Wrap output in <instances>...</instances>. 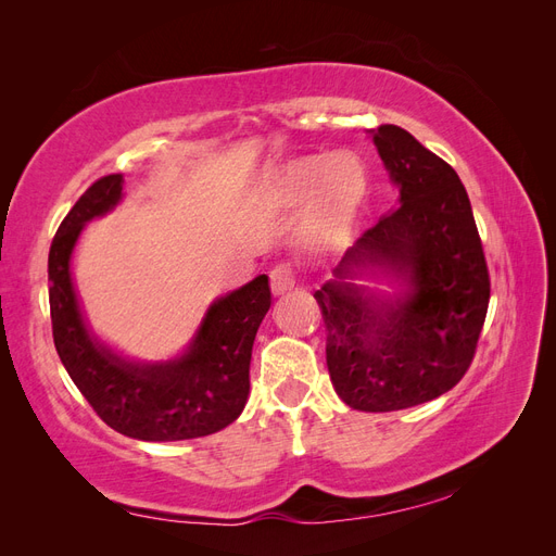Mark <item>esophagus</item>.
Wrapping results in <instances>:
<instances>
[{
    "mask_svg": "<svg viewBox=\"0 0 556 556\" xmlns=\"http://www.w3.org/2000/svg\"><path fill=\"white\" fill-rule=\"evenodd\" d=\"M268 278H271L274 294H285V292L294 288V274H292V268L288 264L274 266L271 274H268Z\"/></svg>",
    "mask_w": 556,
    "mask_h": 556,
    "instance_id": "1",
    "label": "esophagus"
}]
</instances>
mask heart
<instances>
[{"label":"heart","instance_id":"1","mask_svg":"<svg viewBox=\"0 0 556 556\" xmlns=\"http://www.w3.org/2000/svg\"><path fill=\"white\" fill-rule=\"evenodd\" d=\"M268 192L282 211L308 206L299 243L308 255L327 257L341 252L355 233L368 197V176L359 157L350 153L313 155L285 164Z\"/></svg>","mask_w":556,"mask_h":556}]
</instances>
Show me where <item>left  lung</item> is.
Returning <instances> with one entry per match:
<instances>
[{"label": "left lung", "mask_w": 556, "mask_h": 556, "mask_svg": "<svg viewBox=\"0 0 556 556\" xmlns=\"http://www.w3.org/2000/svg\"><path fill=\"white\" fill-rule=\"evenodd\" d=\"M368 134L399 206L348 248L313 296L336 394L355 410L390 413L439 399L464 378L490 306V274L457 172L396 125ZM376 277L395 292L361 282Z\"/></svg>", "instance_id": "1"}]
</instances>
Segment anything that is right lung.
Segmentation results:
<instances>
[{
	"label": "right lung",
	"instance_id": "obj_1",
	"mask_svg": "<svg viewBox=\"0 0 556 556\" xmlns=\"http://www.w3.org/2000/svg\"><path fill=\"white\" fill-rule=\"evenodd\" d=\"M123 174L99 178L62 220L48 252V299L58 355L80 394L117 433L166 443L199 439L237 419L250 394V357L271 308L268 276L215 299L190 345L166 362H134L90 329L74 288L83 227L123 199Z\"/></svg>",
	"mask_w": 556,
	"mask_h": 556
}]
</instances>
